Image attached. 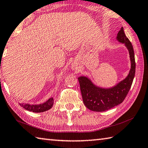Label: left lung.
I'll return each instance as SVG.
<instances>
[{
	"label": "left lung",
	"instance_id": "1",
	"mask_svg": "<svg viewBox=\"0 0 148 148\" xmlns=\"http://www.w3.org/2000/svg\"><path fill=\"white\" fill-rule=\"evenodd\" d=\"M116 40L125 44L130 53L131 69L126 79L112 88H102L95 85L88 77L81 76L78 78L84 104L91 111H105L121 104L132 85L135 73L134 50L122 27L118 33Z\"/></svg>",
	"mask_w": 148,
	"mask_h": 148
}]
</instances>
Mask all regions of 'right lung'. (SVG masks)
I'll return each mask as SVG.
<instances>
[{
    "label": "right lung",
    "instance_id": "add662e5",
    "mask_svg": "<svg viewBox=\"0 0 148 148\" xmlns=\"http://www.w3.org/2000/svg\"><path fill=\"white\" fill-rule=\"evenodd\" d=\"M53 97L49 99L46 102L40 104H19L25 110L29 111H33L34 113H40L48 111L51 109L53 105Z\"/></svg>",
    "mask_w": 148,
    "mask_h": 148
}]
</instances>
